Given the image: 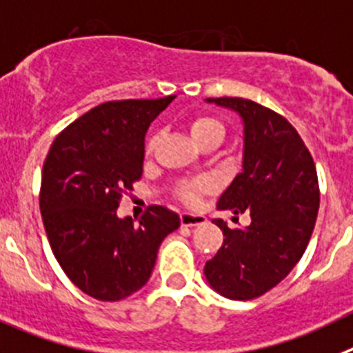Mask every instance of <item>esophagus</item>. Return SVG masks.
Segmentation results:
<instances>
[{
    "instance_id": "1",
    "label": "esophagus",
    "mask_w": 353,
    "mask_h": 353,
    "mask_svg": "<svg viewBox=\"0 0 353 353\" xmlns=\"http://www.w3.org/2000/svg\"><path fill=\"white\" fill-rule=\"evenodd\" d=\"M208 221L204 214H196V212H181V223L184 227H195V225H204Z\"/></svg>"
}]
</instances>
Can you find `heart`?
<instances>
[{
    "label": "heart",
    "instance_id": "obj_1",
    "mask_svg": "<svg viewBox=\"0 0 353 353\" xmlns=\"http://www.w3.org/2000/svg\"><path fill=\"white\" fill-rule=\"evenodd\" d=\"M190 133H192L193 141L199 144V142L205 141V139H209V137L223 139L225 128H223V125L218 121V119H214V117L196 116V117H193L192 121H190ZM153 145H154V141L151 139V141L148 142V153H151V151H153ZM209 188H211L209 181L199 179V181H193V183L184 184L183 188L179 190V195L183 196L186 202H192V204H195L196 200L200 199V195L208 192Z\"/></svg>",
    "mask_w": 353,
    "mask_h": 353
}]
</instances>
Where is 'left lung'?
Instances as JSON below:
<instances>
[{"label": "left lung", "mask_w": 353, "mask_h": 353, "mask_svg": "<svg viewBox=\"0 0 353 353\" xmlns=\"http://www.w3.org/2000/svg\"><path fill=\"white\" fill-rule=\"evenodd\" d=\"M243 119V170L218 200V209L250 212L246 228H228L223 246L205 262L208 283L228 299L260 297L287 278L306 250L319 214L315 163L283 116L244 98H208Z\"/></svg>", "instance_id": "1"}]
</instances>
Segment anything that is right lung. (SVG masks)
Wrapping results in <instances>:
<instances>
[{"mask_svg": "<svg viewBox=\"0 0 353 353\" xmlns=\"http://www.w3.org/2000/svg\"><path fill=\"white\" fill-rule=\"evenodd\" d=\"M174 94L107 101L66 126L43 161L40 211L50 248L75 287L98 301H121L151 278L158 250L181 225L163 205L139 223L116 209L141 179L149 125Z\"/></svg>", "mask_w": 353, "mask_h": 353, "instance_id": "right-lung-1", "label": "right lung"}]
</instances>
